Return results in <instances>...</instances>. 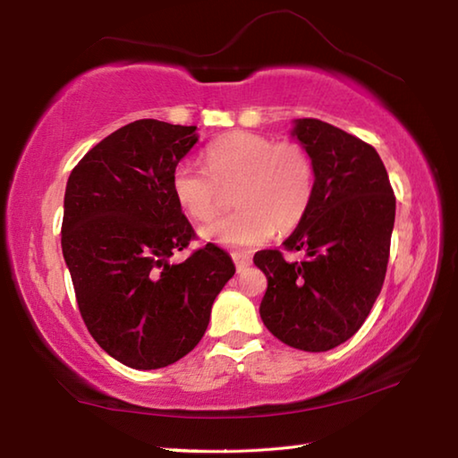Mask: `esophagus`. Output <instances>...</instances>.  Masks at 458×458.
Returning <instances> with one entry per match:
<instances>
[{"label":"esophagus","mask_w":458,"mask_h":458,"mask_svg":"<svg viewBox=\"0 0 458 458\" xmlns=\"http://www.w3.org/2000/svg\"><path fill=\"white\" fill-rule=\"evenodd\" d=\"M233 261H235L237 271H245L249 265H251V255L249 253H233Z\"/></svg>","instance_id":"1"}]
</instances>
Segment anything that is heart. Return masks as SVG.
I'll return each mask as SVG.
<instances>
[{
	"label": "heart",
	"instance_id": "1",
	"mask_svg": "<svg viewBox=\"0 0 458 458\" xmlns=\"http://www.w3.org/2000/svg\"><path fill=\"white\" fill-rule=\"evenodd\" d=\"M205 169L183 161L171 189L189 217L205 223L233 191L235 213L201 229V237L229 249L265 243L275 229L287 231L305 217L315 191V167L303 145L237 131L207 145Z\"/></svg>",
	"mask_w": 458,
	"mask_h": 458
}]
</instances>
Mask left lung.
Listing matches in <instances>:
<instances>
[{
    "mask_svg": "<svg viewBox=\"0 0 458 458\" xmlns=\"http://www.w3.org/2000/svg\"><path fill=\"white\" fill-rule=\"evenodd\" d=\"M293 137L315 167V191L289 239L257 251L267 291L259 313L289 347L323 352L351 339L383 289L394 225V193L373 145L318 119H297Z\"/></svg>",
    "mask_w": 458,
    "mask_h": 458,
    "instance_id": "obj_1",
    "label": "left lung"
}]
</instances>
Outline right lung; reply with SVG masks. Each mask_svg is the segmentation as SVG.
<instances>
[{
  "label": "right lung",
  "instance_id": "add662e5",
  "mask_svg": "<svg viewBox=\"0 0 458 458\" xmlns=\"http://www.w3.org/2000/svg\"><path fill=\"white\" fill-rule=\"evenodd\" d=\"M195 125L140 119L83 155L67 179L62 249L83 323L99 347L131 369H161L201 341L231 257L195 239L171 189L197 143Z\"/></svg>",
  "mask_w": 458,
  "mask_h": 458
}]
</instances>
